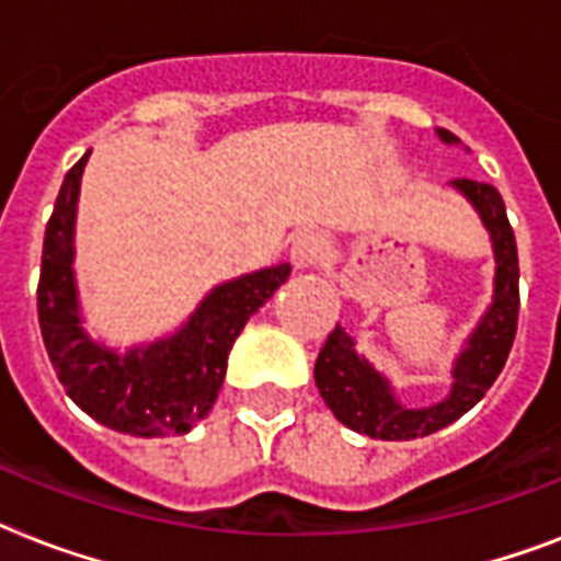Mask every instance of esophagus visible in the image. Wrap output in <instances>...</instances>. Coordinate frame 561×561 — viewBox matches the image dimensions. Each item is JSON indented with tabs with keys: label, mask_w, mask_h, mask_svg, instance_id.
Wrapping results in <instances>:
<instances>
[{
	"label": "esophagus",
	"mask_w": 561,
	"mask_h": 561,
	"mask_svg": "<svg viewBox=\"0 0 561 561\" xmlns=\"http://www.w3.org/2000/svg\"><path fill=\"white\" fill-rule=\"evenodd\" d=\"M325 255V238L314 229H306V232H297L294 241H290V259L297 267H314L320 259Z\"/></svg>",
	"instance_id": "1"
}]
</instances>
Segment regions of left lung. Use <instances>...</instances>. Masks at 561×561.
Here are the masks:
<instances>
[{
	"mask_svg": "<svg viewBox=\"0 0 561 561\" xmlns=\"http://www.w3.org/2000/svg\"><path fill=\"white\" fill-rule=\"evenodd\" d=\"M436 136L445 145H460V139L445 127H436ZM451 186L474 206L492 238L495 290L480 323L471 329L466 346L454 360L448 396L427 408L401 404L390 378L378 373L364 355H358L352 334L341 329V323L334 325V332L325 337V346L317 355V390L334 419L373 439H387V443L416 439L457 422L486 396L513 350L515 329H518V250H515L504 201L495 186L478 180H454Z\"/></svg>",
	"mask_w": 561,
	"mask_h": 561,
	"instance_id": "left-lung-1",
	"label": "left lung"
}]
</instances>
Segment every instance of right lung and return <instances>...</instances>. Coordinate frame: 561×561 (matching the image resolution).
Wrapping results in <instances>:
<instances>
[{
    "instance_id": "right-lung-1",
    "label": "right lung",
    "mask_w": 561,
    "mask_h": 561,
    "mask_svg": "<svg viewBox=\"0 0 561 561\" xmlns=\"http://www.w3.org/2000/svg\"><path fill=\"white\" fill-rule=\"evenodd\" d=\"M87 151L66 174L43 238L37 317L43 343L69 399L101 425L130 436L188 434L211 410L227 355L244 323L290 276L273 264L211 288L174 334L118 352L83 329L75 279V215Z\"/></svg>"
}]
</instances>
